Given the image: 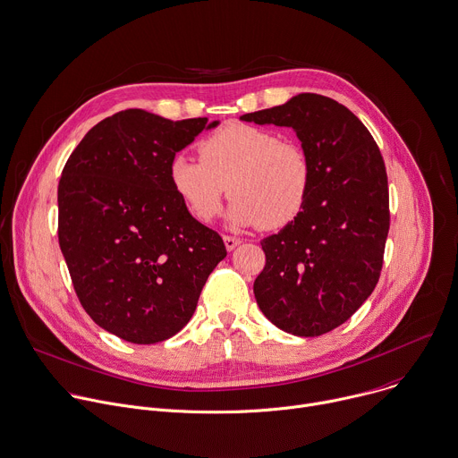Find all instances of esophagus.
Instances as JSON below:
<instances>
[{
  "label": "esophagus",
  "mask_w": 458,
  "mask_h": 458,
  "mask_svg": "<svg viewBox=\"0 0 458 458\" xmlns=\"http://www.w3.org/2000/svg\"><path fill=\"white\" fill-rule=\"evenodd\" d=\"M223 239H225V246H226V250H228V251L235 250V248L241 244V239H237V237H232V235H225Z\"/></svg>",
  "instance_id": "34e87169"
}]
</instances>
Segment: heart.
<instances>
[{"mask_svg": "<svg viewBox=\"0 0 458 458\" xmlns=\"http://www.w3.org/2000/svg\"><path fill=\"white\" fill-rule=\"evenodd\" d=\"M199 162L178 155L169 182L187 212L201 225L212 223L228 196L230 219L239 226L284 228L306 207L313 165L308 150L275 131L232 122L203 138Z\"/></svg>", "mask_w": 458, "mask_h": 458, "instance_id": "1", "label": "heart"}]
</instances>
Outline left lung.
Returning a JSON list of instances; mask_svg holds the SVG:
<instances>
[{"mask_svg":"<svg viewBox=\"0 0 458 458\" xmlns=\"http://www.w3.org/2000/svg\"><path fill=\"white\" fill-rule=\"evenodd\" d=\"M241 120L293 127L313 165L301 214L260 241L266 264L253 293L264 317L294 336L345 324L372 294L390 228L381 150L344 104L300 93Z\"/></svg>","mask_w":458,"mask_h":458,"instance_id":"1","label":"left lung"}]
</instances>
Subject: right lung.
<instances>
[{"mask_svg": "<svg viewBox=\"0 0 458 458\" xmlns=\"http://www.w3.org/2000/svg\"><path fill=\"white\" fill-rule=\"evenodd\" d=\"M216 125L125 109L91 127L63 169L57 233L73 289L91 320L125 342L180 333L226 257L169 182L176 152Z\"/></svg>", "mask_w": 458, "mask_h": 458, "instance_id": "obj_1", "label": "right lung"}]
</instances>
